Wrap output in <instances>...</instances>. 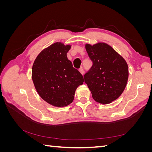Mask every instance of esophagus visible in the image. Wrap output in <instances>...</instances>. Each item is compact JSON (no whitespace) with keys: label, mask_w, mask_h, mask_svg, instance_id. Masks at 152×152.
<instances>
[{"label":"esophagus","mask_w":152,"mask_h":152,"mask_svg":"<svg viewBox=\"0 0 152 152\" xmlns=\"http://www.w3.org/2000/svg\"><path fill=\"white\" fill-rule=\"evenodd\" d=\"M79 72H80V73H81V74H82V75H84V69H83V68H80L79 69Z\"/></svg>","instance_id":"1"}]
</instances>
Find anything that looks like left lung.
Masks as SVG:
<instances>
[{"instance_id": "1", "label": "left lung", "mask_w": 152, "mask_h": 152, "mask_svg": "<svg viewBox=\"0 0 152 152\" xmlns=\"http://www.w3.org/2000/svg\"><path fill=\"white\" fill-rule=\"evenodd\" d=\"M86 49L93 66L84 76L92 96L96 102L108 104L117 99L126 86L127 64L108 44L99 42L86 44Z\"/></svg>"}]
</instances>
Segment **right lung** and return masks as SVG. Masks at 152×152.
Returning <instances> with one entry per match:
<instances>
[{
  "mask_svg": "<svg viewBox=\"0 0 152 152\" xmlns=\"http://www.w3.org/2000/svg\"><path fill=\"white\" fill-rule=\"evenodd\" d=\"M70 45L56 42L41 51L32 66L31 77L39 96L54 107L72 103L77 88L84 78L73 67L66 54Z\"/></svg>",
  "mask_w": 152,
  "mask_h": 152,
  "instance_id": "add662e5",
  "label": "right lung"
}]
</instances>
